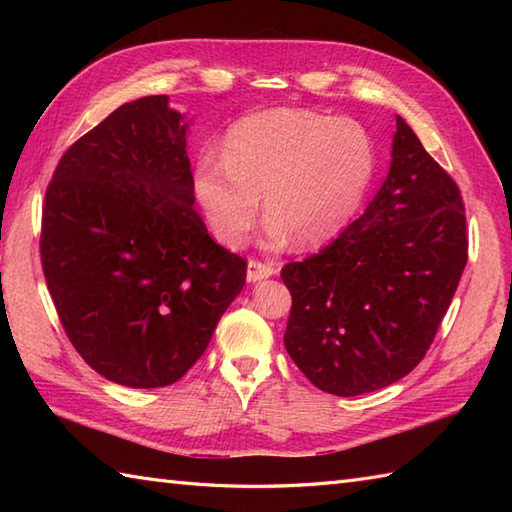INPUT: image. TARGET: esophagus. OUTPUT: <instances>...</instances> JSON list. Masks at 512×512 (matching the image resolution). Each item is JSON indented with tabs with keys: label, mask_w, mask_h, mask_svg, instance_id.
<instances>
[{
	"label": "esophagus",
	"mask_w": 512,
	"mask_h": 512,
	"mask_svg": "<svg viewBox=\"0 0 512 512\" xmlns=\"http://www.w3.org/2000/svg\"><path fill=\"white\" fill-rule=\"evenodd\" d=\"M275 275V268L270 264H264V262H257V259H250L248 262V270H246V279L250 281V284H255V281H262V279H268Z\"/></svg>",
	"instance_id": "obj_1"
}]
</instances>
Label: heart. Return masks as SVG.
Masks as SVG:
<instances>
[{
  "mask_svg": "<svg viewBox=\"0 0 512 512\" xmlns=\"http://www.w3.org/2000/svg\"><path fill=\"white\" fill-rule=\"evenodd\" d=\"M376 171L367 129L312 110L255 112L231 125L224 156L204 149L193 165L191 191L217 242H244L264 195L268 242H328L352 220Z\"/></svg>",
  "mask_w": 512,
  "mask_h": 512,
  "instance_id": "b5f03b06",
  "label": "heart"
}]
</instances>
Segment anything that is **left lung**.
<instances>
[{
	"instance_id": "8db88e82",
	"label": "left lung",
	"mask_w": 512,
	"mask_h": 512,
	"mask_svg": "<svg viewBox=\"0 0 512 512\" xmlns=\"http://www.w3.org/2000/svg\"><path fill=\"white\" fill-rule=\"evenodd\" d=\"M466 257L458 184L396 116L389 173L365 213L281 270L292 295L290 358L334 396L396 383L427 354Z\"/></svg>"
}]
</instances>
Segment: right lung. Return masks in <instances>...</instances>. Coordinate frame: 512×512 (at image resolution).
Segmentation results:
<instances>
[{"label": "right lung", "instance_id": "obj_1", "mask_svg": "<svg viewBox=\"0 0 512 512\" xmlns=\"http://www.w3.org/2000/svg\"><path fill=\"white\" fill-rule=\"evenodd\" d=\"M184 116L169 96L114 110L46 191L41 266L74 350L112 383H176L246 284L195 211Z\"/></svg>", "mask_w": 512, "mask_h": 512}]
</instances>
